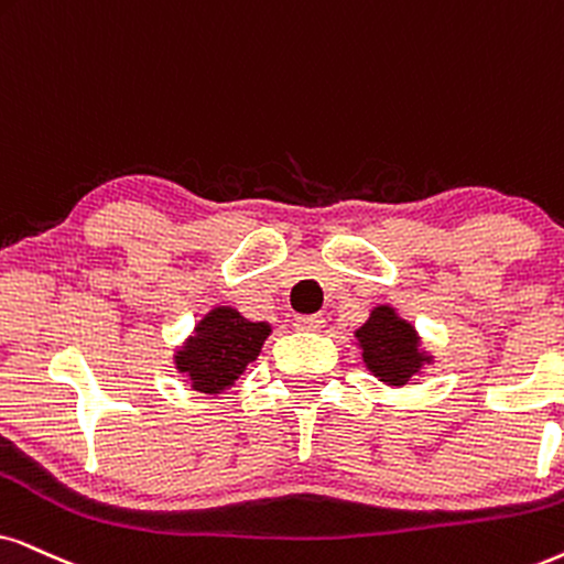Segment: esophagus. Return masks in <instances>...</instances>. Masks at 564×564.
I'll use <instances>...</instances> for the list:
<instances>
[{"label":"esophagus","instance_id":"1","mask_svg":"<svg viewBox=\"0 0 564 564\" xmlns=\"http://www.w3.org/2000/svg\"><path fill=\"white\" fill-rule=\"evenodd\" d=\"M325 325V317L323 315H299L294 319V327L296 330H306V333H315L319 327Z\"/></svg>","mask_w":564,"mask_h":564}]
</instances>
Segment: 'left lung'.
<instances>
[{
  "mask_svg": "<svg viewBox=\"0 0 564 564\" xmlns=\"http://www.w3.org/2000/svg\"><path fill=\"white\" fill-rule=\"evenodd\" d=\"M365 365L388 384H409L432 356L422 351L411 323L395 315L393 306H375L372 315L356 330Z\"/></svg>",
  "mask_w": 564,
  "mask_h": 564,
  "instance_id": "1",
  "label": "left lung"
}]
</instances>
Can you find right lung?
Wrapping results in <instances>:
<instances>
[{"instance_id": "1", "label": "right lung", "mask_w": 564, "mask_h": 564, "mask_svg": "<svg viewBox=\"0 0 564 564\" xmlns=\"http://www.w3.org/2000/svg\"><path fill=\"white\" fill-rule=\"evenodd\" d=\"M268 335V323H249L231 306H216L176 351L174 365L189 377L192 390L216 395L229 390L249 361L258 359Z\"/></svg>"}]
</instances>
